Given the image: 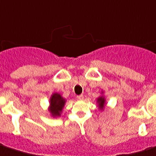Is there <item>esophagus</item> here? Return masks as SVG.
Returning a JSON list of instances; mask_svg holds the SVG:
<instances>
[{
  "mask_svg": "<svg viewBox=\"0 0 156 156\" xmlns=\"http://www.w3.org/2000/svg\"><path fill=\"white\" fill-rule=\"evenodd\" d=\"M83 98H84L83 95H79V96H78V97H77V99L78 100H83Z\"/></svg>",
  "mask_w": 156,
  "mask_h": 156,
  "instance_id": "esophagus-1",
  "label": "esophagus"
}]
</instances>
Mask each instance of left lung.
<instances>
[{
    "label": "left lung",
    "instance_id": "8db88e82",
    "mask_svg": "<svg viewBox=\"0 0 156 156\" xmlns=\"http://www.w3.org/2000/svg\"><path fill=\"white\" fill-rule=\"evenodd\" d=\"M97 104H98V106H99L100 110H103L105 107V99L103 96L97 98Z\"/></svg>",
    "mask_w": 156,
    "mask_h": 156
}]
</instances>
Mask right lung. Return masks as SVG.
<instances>
[{"label": "right lung", "instance_id": "add662e5", "mask_svg": "<svg viewBox=\"0 0 156 156\" xmlns=\"http://www.w3.org/2000/svg\"><path fill=\"white\" fill-rule=\"evenodd\" d=\"M65 99H64L61 95L59 93H53L50 99L49 110L53 117L60 116L62 110L65 104Z\"/></svg>", "mask_w": 156, "mask_h": 156}]
</instances>
